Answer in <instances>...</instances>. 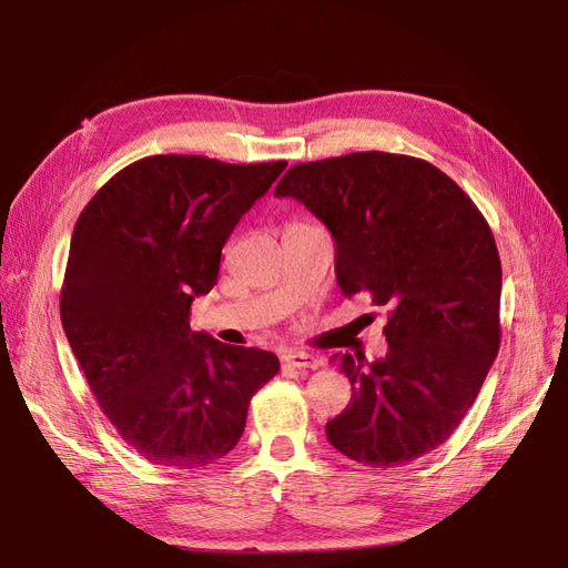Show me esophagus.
Here are the masks:
<instances>
[{
    "instance_id": "obj_1",
    "label": "esophagus",
    "mask_w": 568,
    "mask_h": 568,
    "mask_svg": "<svg viewBox=\"0 0 568 568\" xmlns=\"http://www.w3.org/2000/svg\"><path fill=\"white\" fill-rule=\"evenodd\" d=\"M282 363L288 367H298V369H317L320 367V359L311 353H303V351H286L282 355Z\"/></svg>"
}]
</instances>
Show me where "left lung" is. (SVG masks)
<instances>
[{
    "label": "left lung",
    "mask_w": 568,
    "mask_h": 568,
    "mask_svg": "<svg viewBox=\"0 0 568 568\" xmlns=\"http://www.w3.org/2000/svg\"><path fill=\"white\" fill-rule=\"evenodd\" d=\"M274 194L332 232L343 294L388 307V353L369 365L341 355L353 398L326 438L376 469L436 450L500 348L503 267L486 217L436 165L384 151L294 165Z\"/></svg>",
    "instance_id": "obj_1"
}]
</instances>
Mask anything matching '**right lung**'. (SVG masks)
I'll list each match as a JSON object with an SVG mask.
<instances>
[{"label": "right lung", "mask_w": 568, "mask_h": 568, "mask_svg": "<svg viewBox=\"0 0 568 568\" xmlns=\"http://www.w3.org/2000/svg\"><path fill=\"white\" fill-rule=\"evenodd\" d=\"M286 161L232 165L149 156L115 173L80 213L61 322L99 407L144 459L184 471L225 457L274 353L192 332L189 311L217 282L236 222Z\"/></svg>", "instance_id": "add662e5"}]
</instances>
